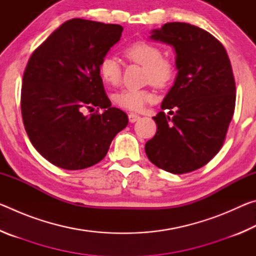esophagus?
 <instances>
[{"label": "esophagus", "mask_w": 256, "mask_h": 256, "mask_svg": "<svg viewBox=\"0 0 256 256\" xmlns=\"http://www.w3.org/2000/svg\"><path fill=\"white\" fill-rule=\"evenodd\" d=\"M140 118V116L138 115H136V114H134V112H131V114H128V120L131 123H134V122H136V120Z\"/></svg>", "instance_id": "esophagus-1"}]
</instances>
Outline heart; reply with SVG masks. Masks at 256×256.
<instances>
[{
  "label": "heart",
  "mask_w": 256,
  "mask_h": 256,
  "mask_svg": "<svg viewBox=\"0 0 256 256\" xmlns=\"http://www.w3.org/2000/svg\"><path fill=\"white\" fill-rule=\"evenodd\" d=\"M124 56L131 62L144 66L146 81L156 86H164L172 80L174 66L170 60L162 58V52L154 44L138 40L125 47ZM99 74L108 84L115 86L120 80V66L118 60L105 56L99 64ZM152 94L146 89H122L116 92L114 102L118 106L130 110H141L146 102L152 100Z\"/></svg>",
  "instance_id": "1"
}]
</instances>
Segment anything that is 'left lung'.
<instances>
[{"instance_id":"1","label":"left lung","mask_w":256,"mask_h":256,"mask_svg":"<svg viewBox=\"0 0 256 256\" xmlns=\"http://www.w3.org/2000/svg\"><path fill=\"white\" fill-rule=\"evenodd\" d=\"M150 40L175 50L177 76L154 118L157 133L146 144L151 162L172 174L204 166L219 152L232 118L236 86L222 42L206 30L168 22Z\"/></svg>"}]
</instances>
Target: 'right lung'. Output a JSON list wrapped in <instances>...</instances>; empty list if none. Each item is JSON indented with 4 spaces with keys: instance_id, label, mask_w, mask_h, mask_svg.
Wrapping results in <instances>:
<instances>
[{
    "instance_id": "obj_1",
    "label": "right lung",
    "mask_w": 256,
    "mask_h": 256,
    "mask_svg": "<svg viewBox=\"0 0 256 256\" xmlns=\"http://www.w3.org/2000/svg\"><path fill=\"white\" fill-rule=\"evenodd\" d=\"M122 32L120 24L71 19L30 56L21 89L24 128L34 149L55 166H94L126 128L128 115L112 107L99 74L100 60ZM94 108L104 112L84 115Z\"/></svg>"
}]
</instances>
